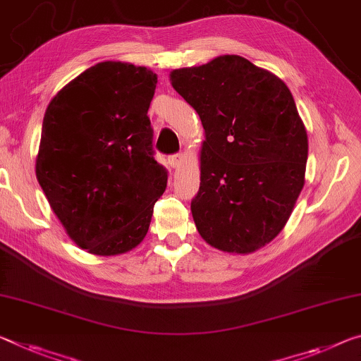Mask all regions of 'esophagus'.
<instances>
[{
  "mask_svg": "<svg viewBox=\"0 0 361 361\" xmlns=\"http://www.w3.org/2000/svg\"><path fill=\"white\" fill-rule=\"evenodd\" d=\"M183 162V154H173V156L169 157V164L173 169H178Z\"/></svg>",
  "mask_w": 361,
  "mask_h": 361,
  "instance_id": "34e87169",
  "label": "esophagus"
}]
</instances>
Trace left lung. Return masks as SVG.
Instances as JSON below:
<instances>
[{
    "instance_id": "left-lung-1",
    "label": "left lung",
    "mask_w": 361,
    "mask_h": 361,
    "mask_svg": "<svg viewBox=\"0 0 361 361\" xmlns=\"http://www.w3.org/2000/svg\"><path fill=\"white\" fill-rule=\"evenodd\" d=\"M170 80L205 131L191 201L197 231L225 252H254L283 230L305 183L308 140L293 94L241 56L176 68Z\"/></svg>"
}]
</instances>
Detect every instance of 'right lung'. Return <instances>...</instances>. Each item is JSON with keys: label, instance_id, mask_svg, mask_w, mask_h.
<instances>
[{"label": "right lung", "instance_id": "1", "mask_svg": "<svg viewBox=\"0 0 361 361\" xmlns=\"http://www.w3.org/2000/svg\"><path fill=\"white\" fill-rule=\"evenodd\" d=\"M156 85L149 68L99 62L44 114L37 178L68 236L91 254L136 247L167 188L147 117Z\"/></svg>", "mask_w": 361, "mask_h": 361}]
</instances>
